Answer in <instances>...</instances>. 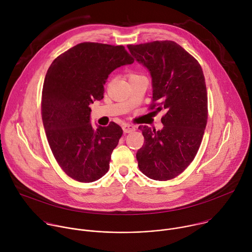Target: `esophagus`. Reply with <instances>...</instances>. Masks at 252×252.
<instances>
[{"mask_svg": "<svg viewBox=\"0 0 252 252\" xmlns=\"http://www.w3.org/2000/svg\"><path fill=\"white\" fill-rule=\"evenodd\" d=\"M123 129L125 132L128 133V132H132L135 130V126H132V125H129V124H126L123 126Z\"/></svg>", "mask_w": 252, "mask_h": 252, "instance_id": "obj_1", "label": "esophagus"}]
</instances>
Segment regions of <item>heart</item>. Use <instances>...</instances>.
Listing matches in <instances>:
<instances>
[{
  "mask_svg": "<svg viewBox=\"0 0 252 252\" xmlns=\"http://www.w3.org/2000/svg\"><path fill=\"white\" fill-rule=\"evenodd\" d=\"M128 80H133V79H137V78H141L142 76L137 74V73H134V71H131V73H128Z\"/></svg>",
  "mask_w": 252,
  "mask_h": 252,
  "instance_id": "b5f03b06",
  "label": "heart"
}]
</instances>
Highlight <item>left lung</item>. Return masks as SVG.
Masks as SVG:
<instances>
[{"label": "left lung", "mask_w": 252, "mask_h": 252, "mask_svg": "<svg viewBox=\"0 0 252 252\" xmlns=\"http://www.w3.org/2000/svg\"><path fill=\"white\" fill-rule=\"evenodd\" d=\"M153 80L150 110H164L162 129L139 126L145 142L136 153L139 170L155 181H168L194 159L207 123V92L199 63L173 41L127 45Z\"/></svg>", "instance_id": "obj_1"}]
</instances>
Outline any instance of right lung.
<instances>
[{
	"label": "right lung",
	"instance_id": "1",
	"mask_svg": "<svg viewBox=\"0 0 252 252\" xmlns=\"http://www.w3.org/2000/svg\"><path fill=\"white\" fill-rule=\"evenodd\" d=\"M133 62L124 46L86 42L60 55L47 71L42 93L46 135L61 168L77 182H95L110 168L123 129L114 122L94 129L89 105L103 98L113 70Z\"/></svg>",
	"mask_w": 252,
	"mask_h": 252
}]
</instances>
